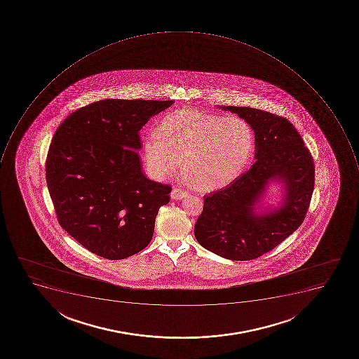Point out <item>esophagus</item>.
<instances>
[{"label": "esophagus", "mask_w": 359, "mask_h": 359, "mask_svg": "<svg viewBox=\"0 0 359 359\" xmlns=\"http://www.w3.org/2000/svg\"><path fill=\"white\" fill-rule=\"evenodd\" d=\"M187 195H189V192L183 191L182 189H172V193H170L172 200H182L183 198H187Z\"/></svg>", "instance_id": "esophagus-1"}]
</instances>
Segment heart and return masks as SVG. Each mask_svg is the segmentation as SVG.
I'll list each match as a JSON object with an SVG mask.
<instances>
[{"mask_svg":"<svg viewBox=\"0 0 359 359\" xmlns=\"http://www.w3.org/2000/svg\"><path fill=\"white\" fill-rule=\"evenodd\" d=\"M255 133L246 118L178 109L168 113L142 144L149 175L163 181L181 167L201 189L224 187L252 158Z\"/></svg>","mask_w":359,"mask_h":359,"instance_id":"obj_1","label":"heart"}]
</instances>
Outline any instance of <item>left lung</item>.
<instances>
[{"label":"left lung","instance_id":"8db88e82","mask_svg":"<svg viewBox=\"0 0 359 359\" xmlns=\"http://www.w3.org/2000/svg\"><path fill=\"white\" fill-rule=\"evenodd\" d=\"M219 107L250 123L257 161L224 189L204 195L195 238L221 257L252 260L271 252L302 224L314 189L313 158L287 118L254 107ZM269 180L285 184V198L280 208L259 214L255 205Z\"/></svg>","mask_w":359,"mask_h":359}]
</instances>
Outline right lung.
<instances>
[{"mask_svg":"<svg viewBox=\"0 0 359 359\" xmlns=\"http://www.w3.org/2000/svg\"><path fill=\"white\" fill-rule=\"evenodd\" d=\"M174 101L102 100L81 107L55 133L46 181L62 228L90 252L125 259L148 246L170 185L150 181L139 131Z\"/></svg>","mask_w":359,"mask_h":359,"instance_id":"add662e5","label":"right lung"}]
</instances>
